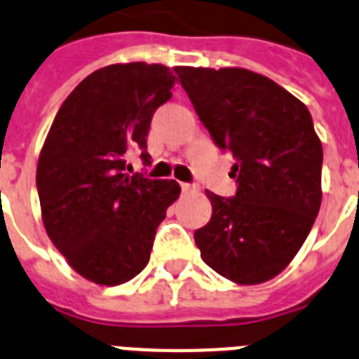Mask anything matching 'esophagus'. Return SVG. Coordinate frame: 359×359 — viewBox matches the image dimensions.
<instances>
[{"mask_svg":"<svg viewBox=\"0 0 359 359\" xmlns=\"http://www.w3.org/2000/svg\"><path fill=\"white\" fill-rule=\"evenodd\" d=\"M180 188H182L184 193H191V191H197V189H198L195 184H188V182L180 184Z\"/></svg>","mask_w":359,"mask_h":359,"instance_id":"obj_1","label":"esophagus"}]
</instances>
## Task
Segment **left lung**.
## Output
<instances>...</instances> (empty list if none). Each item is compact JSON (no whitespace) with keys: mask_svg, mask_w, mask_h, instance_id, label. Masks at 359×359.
<instances>
[{"mask_svg":"<svg viewBox=\"0 0 359 359\" xmlns=\"http://www.w3.org/2000/svg\"><path fill=\"white\" fill-rule=\"evenodd\" d=\"M198 119L235 158L236 195L205 191L211 220L195 231L202 260L240 285L291 264L322 204L323 149L307 106L245 68L177 67Z\"/></svg>","mask_w":359,"mask_h":359,"instance_id":"obj_1","label":"left lung"}]
</instances>
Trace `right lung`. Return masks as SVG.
<instances>
[{"label":"right lung","instance_id":"1","mask_svg":"<svg viewBox=\"0 0 359 359\" xmlns=\"http://www.w3.org/2000/svg\"><path fill=\"white\" fill-rule=\"evenodd\" d=\"M177 77L164 65L99 68L65 99L37 161L46 235L70 267L97 285H119L149 260L158 224L179 198L175 180L128 175L126 151L141 149Z\"/></svg>","mask_w":359,"mask_h":359}]
</instances>
